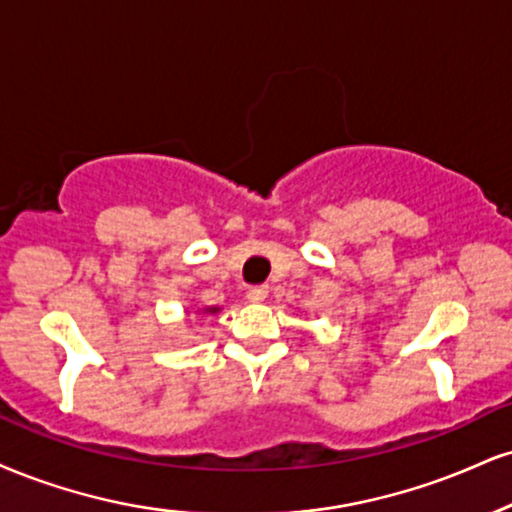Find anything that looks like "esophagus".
<instances>
[{
	"label": "esophagus",
	"mask_w": 512,
	"mask_h": 512,
	"mask_svg": "<svg viewBox=\"0 0 512 512\" xmlns=\"http://www.w3.org/2000/svg\"><path fill=\"white\" fill-rule=\"evenodd\" d=\"M269 295V288L267 286H257V288H250L248 291V300L250 303H264Z\"/></svg>",
	"instance_id": "1"
}]
</instances>
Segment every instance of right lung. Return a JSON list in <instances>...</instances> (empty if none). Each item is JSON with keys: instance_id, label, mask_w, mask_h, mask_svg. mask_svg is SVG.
Listing matches in <instances>:
<instances>
[{"instance_id": "right-lung-1", "label": "right lung", "mask_w": 512, "mask_h": 512, "mask_svg": "<svg viewBox=\"0 0 512 512\" xmlns=\"http://www.w3.org/2000/svg\"><path fill=\"white\" fill-rule=\"evenodd\" d=\"M190 310H193V307H188L186 315H190ZM217 312H221L219 305H207V307H197L195 315H217Z\"/></svg>"}]
</instances>
